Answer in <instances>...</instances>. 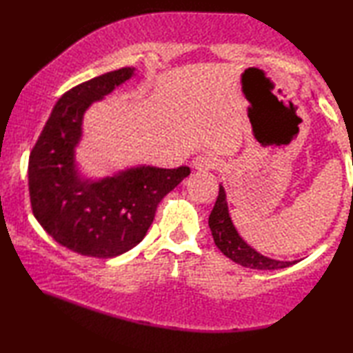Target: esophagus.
<instances>
[{
	"mask_svg": "<svg viewBox=\"0 0 353 353\" xmlns=\"http://www.w3.org/2000/svg\"><path fill=\"white\" fill-rule=\"evenodd\" d=\"M194 167L199 170H203V172L212 170L217 167V159H215L212 154L203 153V154H199V157L194 159Z\"/></svg>",
	"mask_w": 353,
	"mask_h": 353,
	"instance_id": "1",
	"label": "esophagus"
}]
</instances>
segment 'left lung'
Instances as JSON below:
<instances>
[{"instance_id":"obj_1","label":"left lung","mask_w":353,"mask_h":353,"mask_svg":"<svg viewBox=\"0 0 353 353\" xmlns=\"http://www.w3.org/2000/svg\"><path fill=\"white\" fill-rule=\"evenodd\" d=\"M209 228H211L214 242L217 245V248L226 257H230L232 262L242 265V267L251 270H281L296 263V261H273V259L259 254L257 251H254L251 246L243 242L231 221L230 212H228L226 194L221 186L219 189L217 201H215L212 212L209 215Z\"/></svg>"}]
</instances>
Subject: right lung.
I'll use <instances>...</instances> for the list:
<instances>
[{
	"mask_svg": "<svg viewBox=\"0 0 353 353\" xmlns=\"http://www.w3.org/2000/svg\"><path fill=\"white\" fill-rule=\"evenodd\" d=\"M133 71L121 68L66 91L30 150L28 181L34 217L55 242L80 256L110 259L132 250L144 239L161 200L190 173L188 165H142L96 183L79 178L74 147L82 134L85 110Z\"/></svg>",
	"mask_w": 353,
	"mask_h": 353,
	"instance_id": "right-lung-1",
	"label": "right lung"
}]
</instances>
